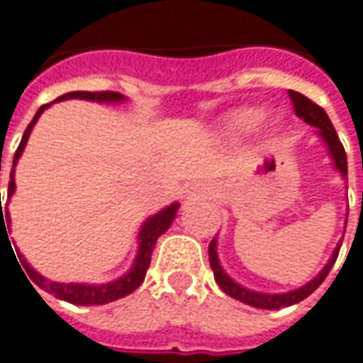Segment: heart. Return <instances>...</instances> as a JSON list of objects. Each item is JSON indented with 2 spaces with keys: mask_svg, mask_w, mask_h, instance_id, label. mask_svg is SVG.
Masks as SVG:
<instances>
[{
  "mask_svg": "<svg viewBox=\"0 0 363 363\" xmlns=\"http://www.w3.org/2000/svg\"><path fill=\"white\" fill-rule=\"evenodd\" d=\"M263 121H265V113L261 108H238L224 118L222 129L225 135H246L255 131Z\"/></svg>",
  "mask_w": 363,
  "mask_h": 363,
  "instance_id": "obj_1",
  "label": "heart"
}]
</instances>
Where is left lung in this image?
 <instances>
[{
    "label": "left lung",
    "mask_w": 363,
    "mask_h": 363,
    "mask_svg": "<svg viewBox=\"0 0 363 363\" xmlns=\"http://www.w3.org/2000/svg\"><path fill=\"white\" fill-rule=\"evenodd\" d=\"M289 98H291V104H294L296 115L302 118L304 123H308L310 127H316V135H318L320 141L327 145V152H329L330 160H333V168L345 179V177H347V156H345V150H343V145H341V141H339V135H337V131H335L330 118L327 117V113H325L318 104H314L310 98H306L304 94H300V92L289 90ZM339 248H341V240H339V245L335 246V250H333L330 259L327 261V265L318 271L316 277H312L308 284H304L302 288L291 289V291H284V294H263V291L248 289L245 288V286H240L238 281H234V279L225 273L224 267L220 265V259H218V238H213V240L209 242V265L213 269L216 284H218V286L222 288V291L228 294L230 298L240 300L242 304H248V306H252V308L279 310L286 308V306H291V304L302 302L304 298H308L310 294L327 279L329 271L333 269V265H335V261H337Z\"/></svg>",
    "instance_id": "1"
}]
</instances>
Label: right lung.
Returning <instances> with one entry per match:
<instances>
[{"mask_svg": "<svg viewBox=\"0 0 363 363\" xmlns=\"http://www.w3.org/2000/svg\"><path fill=\"white\" fill-rule=\"evenodd\" d=\"M72 98L92 100V102H104V104H118V102H125V100H127V98L123 96V94H118V92H67V94L57 98L55 102L72 100ZM49 106H51V104H43V106L36 111V115H34V118L30 121V125L26 127V131H24V135H22V141H20V145H18V150H16V154H13V166H11L10 172V186H8V201H10L11 195L16 193V179H13V174H16V164H18L22 152H24V147H26V141H28L30 133H33V127L36 125V121H38V117H40ZM179 207H181V203H170L168 207H164L158 213L150 216V218L141 224V230H139L138 234V255H135L133 265H131V269H129L125 275H121L118 279H113V281H108V284H61V281H51V279L43 277L36 269H33V267L28 265L26 259H24L22 255L18 257V261H20V265L26 269V273L30 275V281H33V284H30V288L33 289L34 286H38V288H43L45 291L53 294L55 298L65 300V302H69V304H77V306H102V304L115 302L118 298L129 296L131 291H135V289L143 284L145 271H147L150 261H152L154 246H156V242H158V238H160L162 234L172 225L174 218H177ZM8 230H10V213H8V209H6V220H4L0 193V245L1 238H8V242H10ZM26 279H28V277H26ZM34 291H36V289H34ZM36 294H38V291H36Z\"/></svg>", "mask_w": 363, "mask_h": 363, "instance_id": "1", "label": "right lung"}]
</instances>
